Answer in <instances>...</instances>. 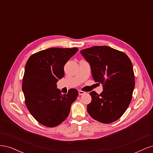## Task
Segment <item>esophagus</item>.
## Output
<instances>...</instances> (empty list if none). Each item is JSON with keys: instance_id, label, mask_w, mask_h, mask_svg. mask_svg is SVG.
<instances>
[{"instance_id": "1", "label": "esophagus", "mask_w": 153, "mask_h": 153, "mask_svg": "<svg viewBox=\"0 0 153 153\" xmlns=\"http://www.w3.org/2000/svg\"><path fill=\"white\" fill-rule=\"evenodd\" d=\"M85 93V92L84 91H81V90H79L78 91V94H79V95H82V94H84Z\"/></svg>"}]
</instances>
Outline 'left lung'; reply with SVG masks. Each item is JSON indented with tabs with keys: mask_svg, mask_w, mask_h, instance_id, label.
Wrapping results in <instances>:
<instances>
[{
	"mask_svg": "<svg viewBox=\"0 0 153 153\" xmlns=\"http://www.w3.org/2000/svg\"><path fill=\"white\" fill-rule=\"evenodd\" d=\"M89 63L92 76L103 85L100 94L90 92L92 100L87 110L100 123L117 121L128 108L135 87L133 65L128 55L107 46H96L80 51Z\"/></svg>",
	"mask_w": 153,
	"mask_h": 153,
	"instance_id": "obj_1",
	"label": "left lung"
}]
</instances>
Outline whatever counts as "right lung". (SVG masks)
<instances>
[{
  "mask_svg": "<svg viewBox=\"0 0 153 153\" xmlns=\"http://www.w3.org/2000/svg\"><path fill=\"white\" fill-rule=\"evenodd\" d=\"M78 50L50 48L32 55L27 61L22 84L25 105L36 121L45 126L61 124L76 100V89L62 94L56 84L64 76V65Z\"/></svg>",
  "mask_w": 153,
  "mask_h": 153,
  "instance_id": "right-lung-1",
  "label": "right lung"
}]
</instances>
